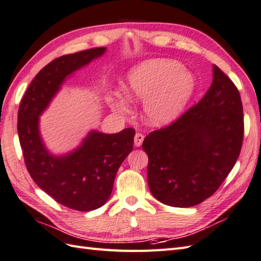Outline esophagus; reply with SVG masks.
Wrapping results in <instances>:
<instances>
[{"label": "esophagus", "mask_w": 261, "mask_h": 261, "mask_svg": "<svg viewBox=\"0 0 261 261\" xmlns=\"http://www.w3.org/2000/svg\"><path fill=\"white\" fill-rule=\"evenodd\" d=\"M143 141H144V135L141 134V133H137L134 137V145L136 147H139V146H142Z\"/></svg>", "instance_id": "34e87169"}]
</instances>
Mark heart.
<instances>
[{"mask_svg": "<svg viewBox=\"0 0 261 261\" xmlns=\"http://www.w3.org/2000/svg\"><path fill=\"white\" fill-rule=\"evenodd\" d=\"M194 90L193 75L170 60H154L138 65L129 73L125 88L130 100H145L144 117L154 126L166 125L178 117ZM111 104L120 113L129 110L122 96L112 98Z\"/></svg>", "mask_w": 261, "mask_h": 261, "instance_id": "obj_1", "label": "heart"}]
</instances>
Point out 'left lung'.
<instances>
[{"mask_svg":"<svg viewBox=\"0 0 261 261\" xmlns=\"http://www.w3.org/2000/svg\"><path fill=\"white\" fill-rule=\"evenodd\" d=\"M213 71L205 96L143 142L149 189L165 205L200 204L217 192L239 157L245 130L240 94L218 66Z\"/></svg>","mask_w":261,"mask_h":261,"instance_id":"1","label":"left lung"}]
</instances>
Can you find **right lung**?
<instances>
[{"label":"right lung","mask_w":261,"mask_h":261,"mask_svg":"<svg viewBox=\"0 0 261 261\" xmlns=\"http://www.w3.org/2000/svg\"><path fill=\"white\" fill-rule=\"evenodd\" d=\"M104 52L105 47L91 48L48 63L31 82L17 113L18 139L31 177L55 201L79 212L94 211L110 198L120 164L133 150L135 129L92 132L75 151L56 157L41 141L39 116L67 75Z\"/></svg>","instance_id":"obj_1"}]
</instances>
